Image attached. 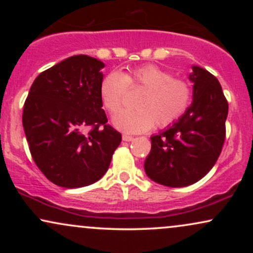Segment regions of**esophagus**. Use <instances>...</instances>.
Wrapping results in <instances>:
<instances>
[{"instance_id": "obj_1", "label": "esophagus", "mask_w": 253, "mask_h": 253, "mask_svg": "<svg viewBox=\"0 0 253 253\" xmlns=\"http://www.w3.org/2000/svg\"><path fill=\"white\" fill-rule=\"evenodd\" d=\"M123 140H124V141H133V140H134V138H133L132 135L124 134V135H123Z\"/></svg>"}]
</instances>
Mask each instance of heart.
<instances>
[{
	"label": "heart",
	"instance_id": "1",
	"mask_svg": "<svg viewBox=\"0 0 253 253\" xmlns=\"http://www.w3.org/2000/svg\"><path fill=\"white\" fill-rule=\"evenodd\" d=\"M141 88L136 109L123 110L113 119L115 127L126 133H144L152 128H168L175 125L194 100L189 81L175 78L170 71L156 65H143L123 72L112 71L101 81L100 97L112 114L121 109L127 90Z\"/></svg>",
	"mask_w": 253,
	"mask_h": 253
}]
</instances>
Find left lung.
<instances>
[{
	"instance_id": "left-lung-1",
	"label": "left lung",
	"mask_w": 253,
	"mask_h": 253,
	"mask_svg": "<svg viewBox=\"0 0 253 253\" xmlns=\"http://www.w3.org/2000/svg\"><path fill=\"white\" fill-rule=\"evenodd\" d=\"M194 100L178 121L151 136L144 169L152 181L171 188L194 184L207 175L221 153L228 103L215 76L193 66Z\"/></svg>"
}]
</instances>
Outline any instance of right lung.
<instances>
[{
	"instance_id": "add662e5",
	"label": "right lung",
	"mask_w": 253,
	"mask_h": 253,
	"mask_svg": "<svg viewBox=\"0 0 253 253\" xmlns=\"http://www.w3.org/2000/svg\"><path fill=\"white\" fill-rule=\"evenodd\" d=\"M103 68L85 54L66 58L34 80L25 101L22 125L32 158L59 187L98 181L121 143L102 109Z\"/></svg>"
}]
</instances>
